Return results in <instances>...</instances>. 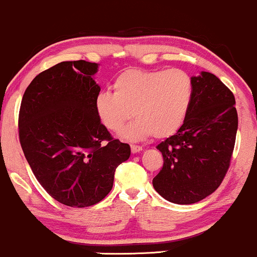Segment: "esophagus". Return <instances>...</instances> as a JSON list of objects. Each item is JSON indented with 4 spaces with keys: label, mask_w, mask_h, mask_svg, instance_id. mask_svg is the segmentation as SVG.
Segmentation results:
<instances>
[{
    "label": "esophagus",
    "mask_w": 257,
    "mask_h": 257,
    "mask_svg": "<svg viewBox=\"0 0 257 257\" xmlns=\"http://www.w3.org/2000/svg\"><path fill=\"white\" fill-rule=\"evenodd\" d=\"M142 150H143V148L140 147V146H131V152H132V154L141 153Z\"/></svg>",
    "instance_id": "obj_1"
}]
</instances>
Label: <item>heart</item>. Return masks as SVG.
<instances>
[{
  "mask_svg": "<svg viewBox=\"0 0 257 257\" xmlns=\"http://www.w3.org/2000/svg\"><path fill=\"white\" fill-rule=\"evenodd\" d=\"M114 93L101 92L95 101L98 120L123 140L141 141L154 136L164 140L182 127L194 96V83L179 68L143 71L127 69L113 83Z\"/></svg>",
  "mask_w": 257,
  "mask_h": 257,
  "instance_id": "b5f03b06",
  "label": "heart"
}]
</instances>
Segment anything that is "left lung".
I'll use <instances>...</instances> for the list:
<instances>
[{"label": "left lung", "mask_w": 257, "mask_h": 257, "mask_svg": "<svg viewBox=\"0 0 257 257\" xmlns=\"http://www.w3.org/2000/svg\"><path fill=\"white\" fill-rule=\"evenodd\" d=\"M194 96L182 127L159 144L164 166L153 179L165 200L192 204L213 194L230 166L238 115L233 93L216 75L191 77Z\"/></svg>", "instance_id": "8db88e82"}]
</instances>
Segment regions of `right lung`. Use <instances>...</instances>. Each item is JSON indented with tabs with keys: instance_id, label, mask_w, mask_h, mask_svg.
<instances>
[{
	"instance_id": "1",
	"label": "right lung",
	"mask_w": 257,
	"mask_h": 257,
	"mask_svg": "<svg viewBox=\"0 0 257 257\" xmlns=\"http://www.w3.org/2000/svg\"><path fill=\"white\" fill-rule=\"evenodd\" d=\"M97 71L98 63L84 60L60 62L39 73L21 101L24 155L45 191L68 207L103 200L116 167L131 155L128 144L113 140L96 114Z\"/></svg>"
}]
</instances>
